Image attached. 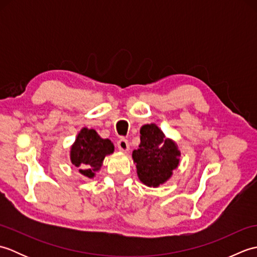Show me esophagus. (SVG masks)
<instances>
[{
    "instance_id": "1",
    "label": "esophagus",
    "mask_w": 257,
    "mask_h": 257,
    "mask_svg": "<svg viewBox=\"0 0 257 257\" xmlns=\"http://www.w3.org/2000/svg\"><path fill=\"white\" fill-rule=\"evenodd\" d=\"M117 146H118V149L120 151L122 152H127L129 151V141L127 139H120L118 143H117Z\"/></svg>"
}]
</instances>
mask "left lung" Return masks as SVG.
<instances>
[{
	"mask_svg": "<svg viewBox=\"0 0 257 257\" xmlns=\"http://www.w3.org/2000/svg\"><path fill=\"white\" fill-rule=\"evenodd\" d=\"M181 152L174 141L166 138L157 124H145L140 129V145L133 152L138 178L148 187L157 188L168 181L177 169Z\"/></svg>",
	"mask_w": 257,
	"mask_h": 257,
	"instance_id": "1",
	"label": "left lung"
}]
</instances>
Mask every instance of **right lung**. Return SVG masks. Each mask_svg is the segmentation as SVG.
Returning <instances> with one entry per match:
<instances>
[{
	"mask_svg": "<svg viewBox=\"0 0 257 257\" xmlns=\"http://www.w3.org/2000/svg\"><path fill=\"white\" fill-rule=\"evenodd\" d=\"M114 147L109 139H102L94 129L83 128L70 148V161L79 168L87 178H94L107 155L112 154Z\"/></svg>",
	"mask_w": 257,
	"mask_h": 257,
	"instance_id": "1",
	"label": "right lung"
}]
</instances>
